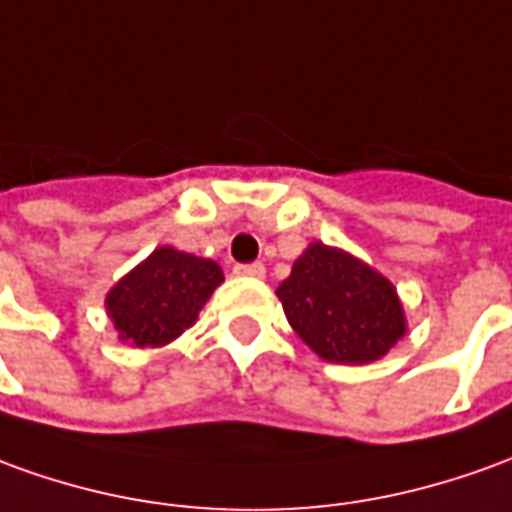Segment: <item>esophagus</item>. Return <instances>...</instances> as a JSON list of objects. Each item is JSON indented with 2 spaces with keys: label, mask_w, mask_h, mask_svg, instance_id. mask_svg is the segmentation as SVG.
I'll list each match as a JSON object with an SVG mask.
<instances>
[{
  "label": "esophagus",
  "mask_w": 512,
  "mask_h": 512,
  "mask_svg": "<svg viewBox=\"0 0 512 512\" xmlns=\"http://www.w3.org/2000/svg\"><path fill=\"white\" fill-rule=\"evenodd\" d=\"M234 273L236 276H245V278H264V264H259V262L236 264Z\"/></svg>",
  "instance_id": "1"
}]
</instances>
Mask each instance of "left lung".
<instances>
[{
	"instance_id": "1",
	"label": "left lung",
	"mask_w": 512,
	"mask_h": 512,
	"mask_svg": "<svg viewBox=\"0 0 512 512\" xmlns=\"http://www.w3.org/2000/svg\"><path fill=\"white\" fill-rule=\"evenodd\" d=\"M295 334L337 365L382 359L407 331L396 287L370 264L312 242L276 290Z\"/></svg>"
}]
</instances>
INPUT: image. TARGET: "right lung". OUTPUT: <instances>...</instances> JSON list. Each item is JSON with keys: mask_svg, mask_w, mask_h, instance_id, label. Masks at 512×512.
I'll list each match as a JSON object with an SVG mask.
<instances>
[{"mask_svg": "<svg viewBox=\"0 0 512 512\" xmlns=\"http://www.w3.org/2000/svg\"><path fill=\"white\" fill-rule=\"evenodd\" d=\"M222 284L220 264L175 248L153 250L105 298L119 340L158 348L181 337Z\"/></svg>", "mask_w": 512, "mask_h": 512, "instance_id": "obj_1", "label": "right lung"}]
</instances>
